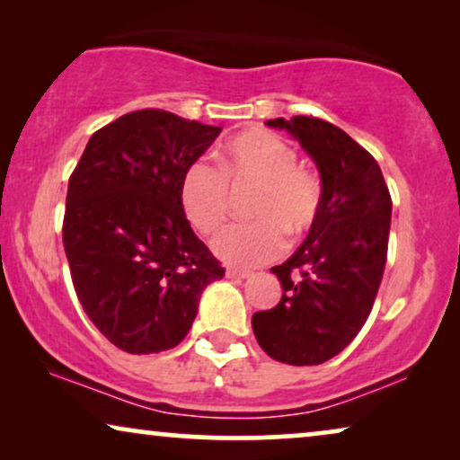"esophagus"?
<instances>
[{
  "label": "esophagus",
  "mask_w": 460,
  "mask_h": 460,
  "mask_svg": "<svg viewBox=\"0 0 460 460\" xmlns=\"http://www.w3.org/2000/svg\"><path fill=\"white\" fill-rule=\"evenodd\" d=\"M226 276L228 279H249V276H253V272L247 268H236V266H230L228 270H226Z\"/></svg>",
  "instance_id": "obj_1"
}]
</instances>
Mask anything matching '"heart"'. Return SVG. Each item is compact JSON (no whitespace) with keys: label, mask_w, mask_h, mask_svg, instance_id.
<instances>
[{"label":"heart","mask_w":460,"mask_h":460,"mask_svg":"<svg viewBox=\"0 0 460 460\" xmlns=\"http://www.w3.org/2000/svg\"><path fill=\"white\" fill-rule=\"evenodd\" d=\"M224 174L232 184H257L251 203L253 222L230 224L211 241L213 253L234 266L274 260L288 236H301L318 219L323 186L312 172L297 167V153L266 129L238 134L224 148ZM228 181L216 167L194 161L178 184L181 213L194 230L211 234L228 213Z\"/></svg>","instance_id":"1"}]
</instances>
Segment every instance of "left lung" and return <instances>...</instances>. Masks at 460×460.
Instances as JSON below:
<instances>
[{
  "label": "left lung",
  "mask_w": 460,
  "mask_h": 460,
  "mask_svg": "<svg viewBox=\"0 0 460 460\" xmlns=\"http://www.w3.org/2000/svg\"><path fill=\"white\" fill-rule=\"evenodd\" d=\"M316 163L323 205L305 241L279 276L276 307L255 312L257 343L293 367L323 364L343 351L367 323L387 260L392 197L373 156L343 129L314 117L272 119Z\"/></svg>",
  "instance_id": "left-lung-1"
}]
</instances>
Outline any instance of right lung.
<instances>
[{
  "label": "right lung",
  "mask_w": 460,
  "mask_h": 460,
  "mask_svg": "<svg viewBox=\"0 0 460 460\" xmlns=\"http://www.w3.org/2000/svg\"><path fill=\"white\" fill-rule=\"evenodd\" d=\"M222 128L144 109L90 137L68 180L62 243L96 329L128 354L172 349L226 270L181 213L178 184Z\"/></svg>",
  "instance_id": "1"
}]
</instances>
